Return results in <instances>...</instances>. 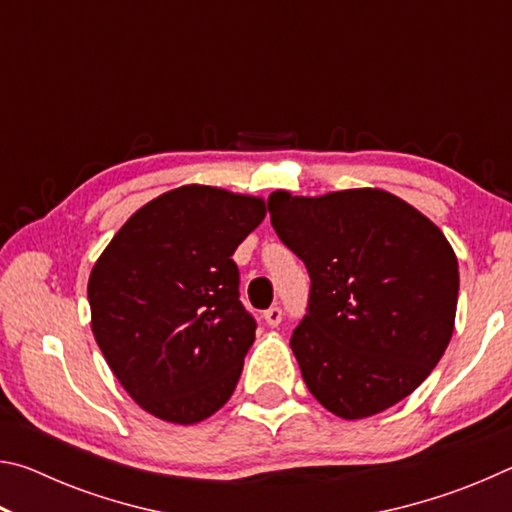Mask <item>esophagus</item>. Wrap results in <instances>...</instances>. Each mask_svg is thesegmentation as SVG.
Returning a JSON list of instances; mask_svg holds the SVG:
<instances>
[{"label":"esophagus","instance_id":"1","mask_svg":"<svg viewBox=\"0 0 512 512\" xmlns=\"http://www.w3.org/2000/svg\"><path fill=\"white\" fill-rule=\"evenodd\" d=\"M264 320H266V325L277 327V325L282 323V309H280V307L266 309V311H264Z\"/></svg>","mask_w":512,"mask_h":512}]
</instances>
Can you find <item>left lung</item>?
<instances>
[{"mask_svg":"<svg viewBox=\"0 0 512 512\" xmlns=\"http://www.w3.org/2000/svg\"><path fill=\"white\" fill-rule=\"evenodd\" d=\"M277 237L311 291L293 329L309 393L343 420L391 409L443 357L454 332L458 262L436 223L384 189L273 192Z\"/></svg>","mask_w":512,"mask_h":512,"instance_id":"left-lung-1","label":"left lung"}]
</instances>
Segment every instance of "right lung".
<instances>
[{"mask_svg": "<svg viewBox=\"0 0 512 512\" xmlns=\"http://www.w3.org/2000/svg\"><path fill=\"white\" fill-rule=\"evenodd\" d=\"M264 216L257 196L183 185L140 207L94 264V339L155 418L196 424L235 393L257 323L232 255Z\"/></svg>", "mask_w": 512, "mask_h": 512, "instance_id": "add662e5", "label": "right lung"}]
</instances>
